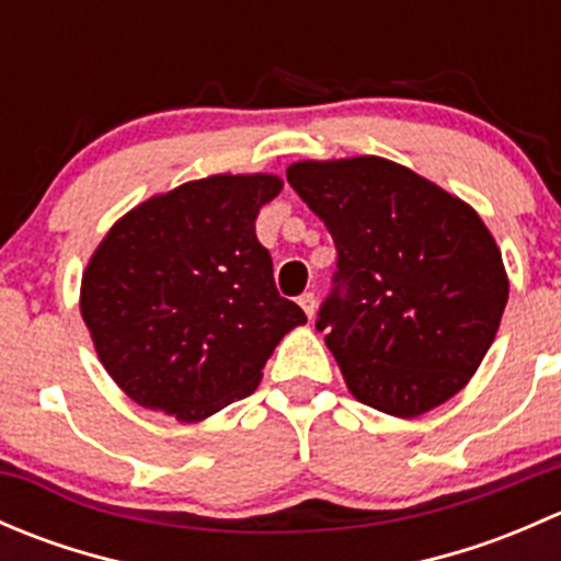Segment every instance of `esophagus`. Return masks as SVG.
Masks as SVG:
<instances>
[{"label":"esophagus","mask_w":561,"mask_h":561,"mask_svg":"<svg viewBox=\"0 0 561 561\" xmlns=\"http://www.w3.org/2000/svg\"><path fill=\"white\" fill-rule=\"evenodd\" d=\"M298 307H301L304 314H307L309 320H312L314 312H317V298H314V293H304V296L298 298Z\"/></svg>","instance_id":"34e87169"}]
</instances>
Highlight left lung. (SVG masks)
Masks as SVG:
<instances>
[{
    "mask_svg": "<svg viewBox=\"0 0 561 561\" xmlns=\"http://www.w3.org/2000/svg\"><path fill=\"white\" fill-rule=\"evenodd\" d=\"M287 181L336 244L317 331L350 393L396 417L445 404L489 353L511 290L483 219L382 157L293 162Z\"/></svg>",
    "mask_w": 561,
    "mask_h": 561,
    "instance_id": "1",
    "label": "left lung"
}]
</instances>
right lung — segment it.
Instances as JSON below:
<instances>
[{
    "label": "right lung",
    "mask_w": 561,
    "mask_h": 561,
    "mask_svg": "<svg viewBox=\"0 0 561 561\" xmlns=\"http://www.w3.org/2000/svg\"><path fill=\"white\" fill-rule=\"evenodd\" d=\"M279 175H208L124 214L81 279V314L118 388L197 423L257 388L287 331L307 322L279 296L254 219Z\"/></svg>",
    "instance_id": "1"
}]
</instances>
